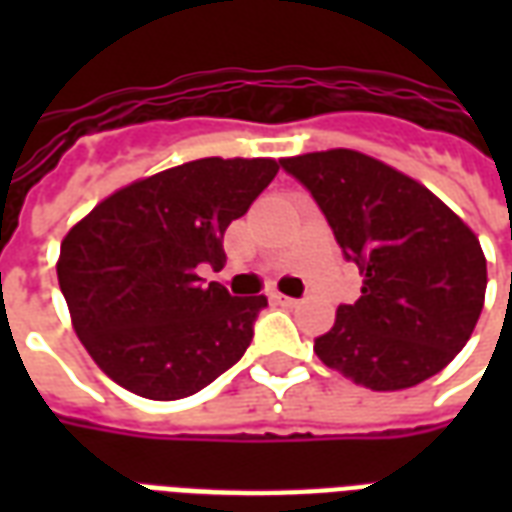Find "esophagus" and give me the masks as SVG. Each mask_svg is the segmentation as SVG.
<instances>
[{"mask_svg": "<svg viewBox=\"0 0 512 512\" xmlns=\"http://www.w3.org/2000/svg\"><path fill=\"white\" fill-rule=\"evenodd\" d=\"M274 301H279L282 307H299L301 301L293 299V296H285V293H274Z\"/></svg>", "mask_w": 512, "mask_h": 512, "instance_id": "1", "label": "esophagus"}]
</instances>
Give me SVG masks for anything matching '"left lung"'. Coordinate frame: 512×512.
Wrapping results in <instances>:
<instances>
[{
	"instance_id": "8db88e82",
	"label": "left lung",
	"mask_w": 512,
	"mask_h": 512,
	"mask_svg": "<svg viewBox=\"0 0 512 512\" xmlns=\"http://www.w3.org/2000/svg\"><path fill=\"white\" fill-rule=\"evenodd\" d=\"M310 191L362 296L337 307L315 337L323 365L356 384L395 392L450 365L483 312L485 257L477 235L403 172L356 150L282 158Z\"/></svg>"
}]
</instances>
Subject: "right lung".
<instances>
[{"mask_svg": "<svg viewBox=\"0 0 512 512\" xmlns=\"http://www.w3.org/2000/svg\"><path fill=\"white\" fill-rule=\"evenodd\" d=\"M279 172L274 158H197L115 191L65 235L57 277L73 329L117 384L178 400L246 354L268 299L205 282L222 238Z\"/></svg>", "mask_w": 512, "mask_h": 512, "instance_id": "add662e5", "label": "right lung"}]
</instances>
